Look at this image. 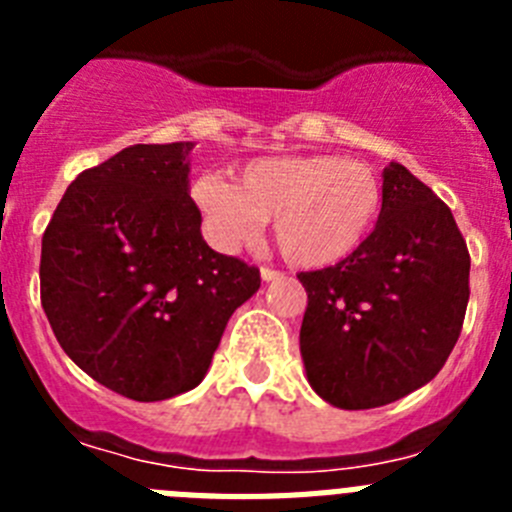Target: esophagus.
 <instances>
[{
	"mask_svg": "<svg viewBox=\"0 0 512 512\" xmlns=\"http://www.w3.org/2000/svg\"><path fill=\"white\" fill-rule=\"evenodd\" d=\"M279 277H284L279 269H271V266H261V279H264V282H271V279H279Z\"/></svg>",
	"mask_w": 512,
	"mask_h": 512,
	"instance_id": "obj_1",
	"label": "esophagus"
}]
</instances>
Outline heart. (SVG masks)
I'll use <instances>...</instances> for the list:
<instances>
[{
  "instance_id": "obj_1",
  "label": "heart",
  "mask_w": 512,
  "mask_h": 512,
  "mask_svg": "<svg viewBox=\"0 0 512 512\" xmlns=\"http://www.w3.org/2000/svg\"><path fill=\"white\" fill-rule=\"evenodd\" d=\"M192 197L217 248L251 241L271 217L284 256L307 269L359 251L382 215L379 176L341 156L256 158L238 184L207 174L194 182Z\"/></svg>"
}]
</instances>
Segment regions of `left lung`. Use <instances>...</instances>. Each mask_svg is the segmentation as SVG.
<instances>
[{
    "mask_svg": "<svg viewBox=\"0 0 512 512\" xmlns=\"http://www.w3.org/2000/svg\"><path fill=\"white\" fill-rule=\"evenodd\" d=\"M469 251L446 202L402 164L384 169L382 215L364 246L300 271V351L312 390L343 410L382 408L431 382L469 302Z\"/></svg>",
    "mask_w": 512,
    "mask_h": 512,
    "instance_id": "left-lung-1",
    "label": "left lung"
}]
</instances>
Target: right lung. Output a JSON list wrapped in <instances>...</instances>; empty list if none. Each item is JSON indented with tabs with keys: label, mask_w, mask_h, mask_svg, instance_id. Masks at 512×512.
<instances>
[{
	"label": "right lung",
	"mask_w": 512,
	"mask_h": 512,
	"mask_svg": "<svg viewBox=\"0 0 512 512\" xmlns=\"http://www.w3.org/2000/svg\"><path fill=\"white\" fill-rule=\"evenodd\" d=\"M194 143H138L81 171L43 233L40 302L79 369L138 402L192 390L256 266L212 251L189 197Z\"/></svg>",
	"instance_id": "obj_1"
}]
</instances>
